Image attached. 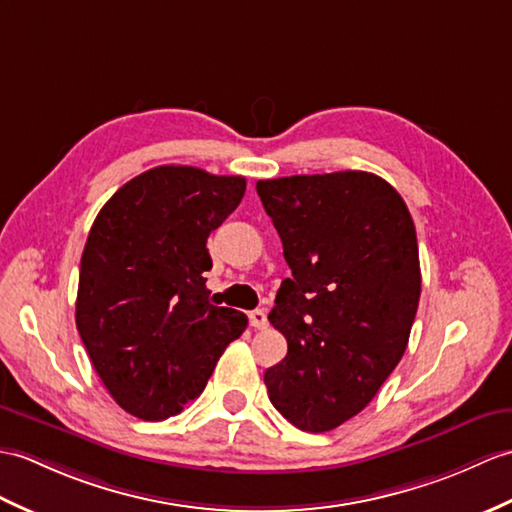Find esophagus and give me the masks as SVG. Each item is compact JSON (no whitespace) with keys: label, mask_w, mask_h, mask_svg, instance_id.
Returning <instances> with one entry per match:
<instances>
[{"label":"esophagus","mask_w":512,"mask_h":512,"mask_svg":"<svg viewBox=\"0 0 512 512\" xmlns=\"http://www.w3.org/2000/svg\"><path fill=\"white\" fill-rule=\"evenodd\" d=\"M248 320H251V327H255V329H266V325H268V318H266L264 310H253L251 314H248Z\"/></svg>","instance_id":"1"}]
</instances>
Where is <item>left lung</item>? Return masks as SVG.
<instances>
[{
    "label": "left lung",
    "mask_w": 512,
    "mask_h": 512,
    "mask_svg": "<svg viewBox=\"0 0 512 512\" xmlns=\"http://www.w3.org/2000/svg\"><path fill=\"white\" fill-rule=\"evenodd\" d=\"M292 270L268 314L288 355L268 397L303 432L362 412L408 347L421 296L417 231L397 189L347 170L257 181Z\"/></svg>",
    "instance_id": "1"
}]
</instances>
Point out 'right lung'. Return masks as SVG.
<instances>
[{"mask_svg": "<svg viewBox=\"0 0 512 512\" xmlns=\"http://www.w3.org/2000/svg\"><path fill=\"white\" fill-rule=\"evenodd\" d=\"M246 192L244 176L159 165L100 209L80 259L76 327L128 414L163 421L207 386L248 318L211 305L207 237Z\"/></svg>", "mask_w": 512, "mask_h": 512, "instance_id": "1", "label": "right lung"}]
</instances>
